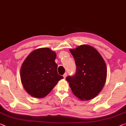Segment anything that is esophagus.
<instances>
[{
  "label": "esophagus",
  "mask_w": 126,
  "mask_h": 126,
  "mask_svg": "<svg viewBox=\"0 0 126 126\" xmlns=\"http://www.w3.org/2000/svg\"><path fill=\"white\" fill-rule=\"evenodd\" d=\"M66 76H67V73H65L64 74H63V78H66Z\"/></svg>",
  "instance_id": "esophagus-1"
}]
</instances>
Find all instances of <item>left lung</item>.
Segmentation results:
<instances>
[{
    "instance_id": "left-lung-1",
    "label": "left lung",
    "mask_w": 126,
    "mask_h": 126,
    "mask_svg": "<svg viewBox=\"0 0 126 126\" xmlns=\"http://www.w3.org/2000/svg\"><path fill=\"white\" fill-rule=\"evenodd\" d=\"M77 66L73 76H67L72 92L82 101L95 97L101 92L107 77L106 65L102 56L93 47L82 45L70 49Z\"/></svg>"
}]
</instances>
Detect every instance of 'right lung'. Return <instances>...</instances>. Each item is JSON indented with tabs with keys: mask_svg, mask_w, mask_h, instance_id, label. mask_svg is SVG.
Segmentation results:
<instances>
[{
	"mask_svg": "<svg viewBox=\"0 0 126 126\" xmlns=\"http://www.w3.org/2000/svg\"><path fill=\"white\" fill-rule=\"evenodd\" d=\"M56 53L48 48L32 52L24 61L20 78L24 88L31 95L44 98L63 78L57 73Z\"/></svg>",
	"mask_w": 126,
	"mask_h": 126,
	"instance_id": "1",
	"label": "right lung"
}]
</instances>
